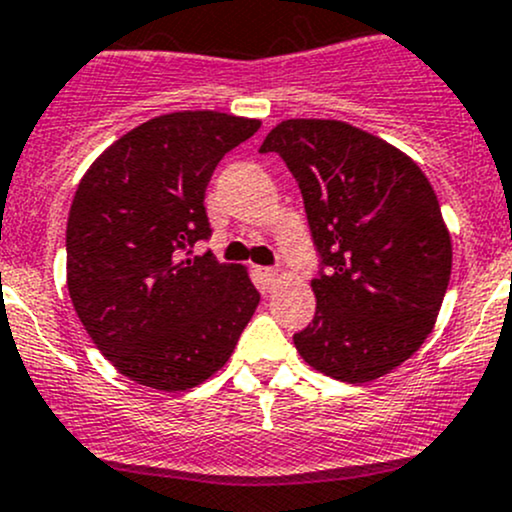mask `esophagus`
I'll use <instances>...</instances> for the list:
<instances>
[{"mask_svg":"<svg viewBox=\"0 0 512 512\" xmlns=\"http://www.w3.org/2000/svg\"><path fill=\"white\" fill-rule=\"evenodd\" d=\"M257 274H260L262 282H265V284H272V282H277L279 270H272V267H260V270H257Z\"/></svg>","mask_w":512,"mask_h":512,"instance_id":"esophagus-1","label":"esophagus"}]
</instances>
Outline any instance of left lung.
Wrapping results in <instances>:
<instances>
[{
  "label": "left lung",
  "instance_id": "8db88e82",
  "mask_svg": "<svg viewBox=\"0 0 512 512\" xmlns=\"http://www.w3.org/2000/svg\"><path fill=\"white\" fill-rule=\"evenodd\" d=\"M260 152L287 161L328 267L311 279L314 321L301 358L341 383H373L429 336L451 277V235L437 193L385 139L341 120H284Z\"/></svg>",
  "mask_w": 512,
  "mask_h": 512
}]
</instances>
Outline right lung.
<instances>
[{
  "label": "right lung",
  "mask_w": 512,
  "mask_h": 512,
  "mask_svg": "<svg viewBox=\"0 0 512 512\" xmlns=\"http://www.w3.org/2000/svg\"><path fill=\"white\" fill-rule=\"evenodd\" d=\"M262 122L215 110L154 117L90 164L66 228V284L98 351L139 385L184 392L235 351L260 304L247 267L211 252L206 186Z\"/></svg>",
  "instance_id": "obj_1"
}]
</instances>
